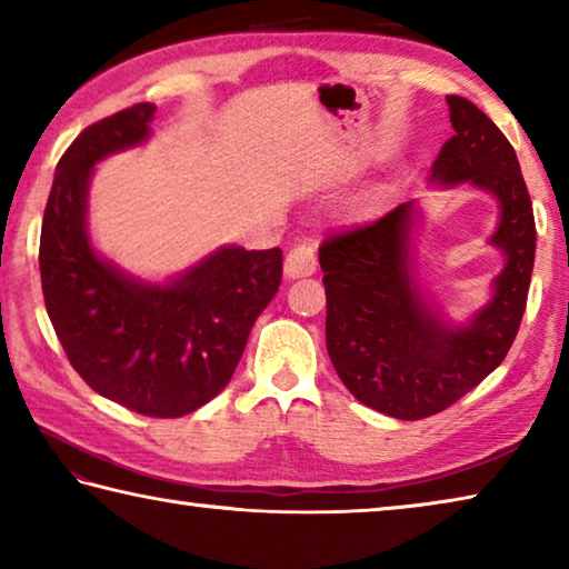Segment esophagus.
I'll return each mask as SVG.
<instances>
[{
  "label": "esophagus",
  "instance_id": "obj_1",
  "mask_svg": "<svg viewBox=\"0 0 569 569\" xmlns=\"http://www.w3.org/2000/svg\"><path fill=\"white\" fill-rule=\"evenodd\" d=\"M283 271L288 278H303L316 271V248L311 243H298L286 256Z\"/></svg>",
  "mask_w": 569,
  "mask_h": 569
}]
</instances>
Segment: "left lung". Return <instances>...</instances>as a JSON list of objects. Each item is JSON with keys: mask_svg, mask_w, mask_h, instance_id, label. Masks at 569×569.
<instances>
[{"mask_svg": "<svg viewBox=\"0 0 569 569\" xmlns=\"http://www.w3.org/2000/svg\"><path fill=\"white\" fill-rule=\"evenodd\" d=\"M455 134L431 178L489 190L499 203L492 243L507 258L495 296L467 326H449L411 278L413 200L371 223L331 233L319 248L326 349L356 399L417 421L449 409L487 379L512 346L535 266V213L515 148L475 102L447 94Z\"/></svg>", "mask_w": 569, "mask_h": 569, "instance_id": "left-lung-1", "label": "left lung"}]
</instances>
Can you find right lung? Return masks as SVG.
I'll use <instances>...</instances> for the list:
<instances>
[{
    "mask_svg": "<svg viewBox=\"0 0 569 569\" xmlns=\"http://www.w3.org/2000/svg\"><path fill=\"white\" fill-rule=\"evenodd\" d=\"M156 104L92 122L57 162L40 236L44 306L72 369L92 391L142 417L176 419L226 389L248 333L283 276L281 248H218L152 286L102 261L88 238L94 162L140 146Z\"/></svg>",
    "mask_w": 569,
    "mask_h": 569,
    "instance_id": "obj_1",
    "label": "right lung"
}]
</instances>
